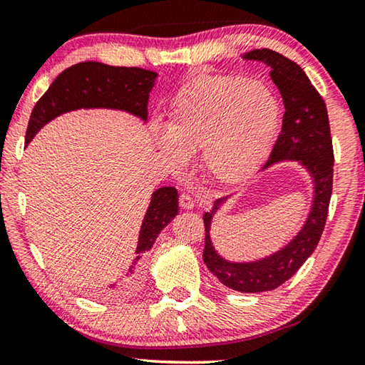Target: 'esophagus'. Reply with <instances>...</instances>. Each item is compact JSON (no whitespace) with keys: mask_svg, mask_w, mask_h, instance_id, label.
<instances>
[{"mask_svg":"<svg viewBox=\"0 0 365 365\" xmlns=\"http://www.w3.org/2000/svg\"><path fill=\"white\" fill-rule=\"evenodd\" d=\"M178 202H180L182 209H193L195 207V201L188 193H182L180 197H178Z\"/></svg>","mask_w":365,"mask_h":365,"instance_id":"34e87169","label":"esophagus"}]
</instances>
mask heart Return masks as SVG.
<instances>
[{
    "instance_id": "b5f03b06",
    "label": "heart",
    "mask_w": 365,
    "mask_h": 365,
    "mask_svg": "<svg viewBox=\"0 0 365 365\" xmlns=\"http://www.w3.org/2000/svg\"><path fill=\"white\" fill-rule=\"evenodd\" d=\"M280 125V103L267 85L242 76H200L172 101L158 145L170 163L201 150L211 180L237 185L261 168Z\"/></svg>"
}]
</instances>
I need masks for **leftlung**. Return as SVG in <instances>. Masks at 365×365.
I'll return each instance as SVG.
<instances>
[{
    "mask_svg": "<svg viewBox=\"0 0 365 365\" xmlns=\"http://www.w3.org/2000/svg\"><path fill=\"white\" fill-rule=\"evenodd\" d=\"M245 59L262 61L270 66V77L280 90L285 104L282 130L265 168L280 159H298L307 165L316 178V200L306 225L287 248L262 261L230 264L217 256L209 238V227L224 197L215 200L211 212H205L202 220L206 237L202 261L207 269L228 288L243 293H261L275 289L292 279L316 250L329 215L335 156L325 101L299 64L267 48L246 53Z\"/></svg>",
    "mask_w": 365,
    "mask_h": 365,
    "instance_id": "8db88e82",
    "label": "left lung"
}]
</instances>
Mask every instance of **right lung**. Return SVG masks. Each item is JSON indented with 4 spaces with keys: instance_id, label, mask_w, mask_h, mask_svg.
Returning a JSON list of instances; mask_svg holds the SVG:
<instances>
[{
    "instance_id": "obj_1",
    "label": "right lung",
    "mask_w": 365,
    "mask_h": 365,
    "mask_svg": "<svg viewBox=\"0 0 365 365\" xmlns=\"http://www.w3.org/2000/svg\"><path fill=\"white\" fill-rule=\"evenodd\" d=\"M156 72L140 67H114L101 63H78L59 73L34 106L27 125L26 143L34 138L54 117L80 108H113L128 110L146 119L148 98L154 85ZM178 212L177 190L172 187L159 188L153 193L143 225L140 230L137 259L115 287L109 289L110 294L123 296L135 292L143 277L141 256L151 250L160 230L175 217Z\"/></svg>"
}]
</instances>
